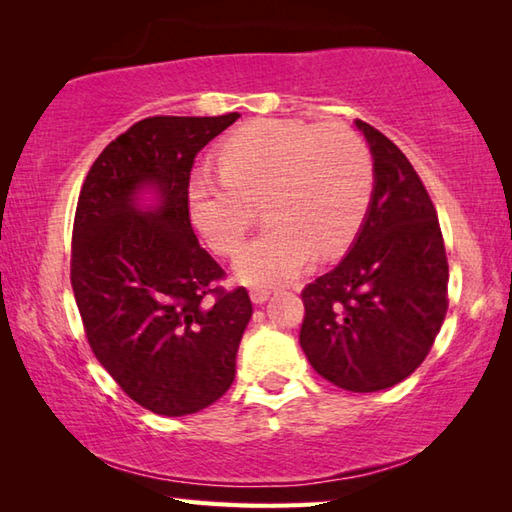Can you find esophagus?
I'll return each mask as SVG.
<instances>
[{"label": "esophagus", "instance_id": "obj_1", "mask_svg": "<svg viewBox=\"0 0 512 512\" xmlns=\"http://www.w3.org/2000/svg\"><path fill=\"white\" fill-rule=\"evenodd\" d=\"M268 298H271V289H264V287L250 289V300H253L255 305H262V302H266Z\"/></svg>", "mask_w": 512, "mask_h": 512}]
</instances>
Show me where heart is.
Here are the masks:
<instances>
[{"label":"heart","mask_w":512,"mask_h":512,"mask_svg":"<svg viewBox=\"0 0 512 512\" xmlns=\"http://www.w3.org/2000/svg\"><path fill=\"white\" fill-rule=\"evenodd\" d=\"M216 164L219 173L189 180V219L214 253L230 257L262 203L268 223L235 262L241 280L262 287L296 277L316 253L348 246L375 187L368 144L341 121H248L221 142Z\"/></svg>","instance_id":"heart-1"}]
</instances>
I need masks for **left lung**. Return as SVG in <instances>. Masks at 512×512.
I'll use <instances>...</instances> for the list:
<instances>
[{
	"label": "left lung",
	"instance_id": "obj_1",
	"mask_svg": "<svg viewBox=\"0 0 512 512\" xmlns=\"http://www.w3.org/2000/svg\"><path fill=\"white\" fill-rule=\"evenodd\" d=\"M357 126L375 160V192L350 253L300 293V345L334 386L375 393L429 354L449 307V266L418 171L384 133L361 119Z\"/></svg>",
	"mask_w": 512,
	"mask_h": 512
}]
</instances>
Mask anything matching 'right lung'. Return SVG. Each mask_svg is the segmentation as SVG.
Listing matches in <instances>:
<instances>
[{
    "mask_svg": "<svg viewBox=\"0 0 512 512\" xmlns=\"http://www.w3.org/2000/svg\"><path fill=\"white\" fill-rule=\"evenodd\" d=\"M239 119L146 117L112 140L85 176L72 230V280L94 357L133 402L158 415L196 413L235 379L253 302L225 291L187 207L196 153ZM163 205L137 213L136 189Z\"/></svg>",
    "mask_w": 512,
    "mask_h": 512,
    "instance_id": "obj_1",
    "label": "right lung"
}]
</instances>
